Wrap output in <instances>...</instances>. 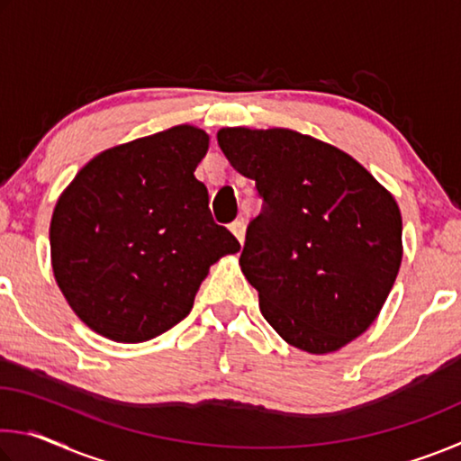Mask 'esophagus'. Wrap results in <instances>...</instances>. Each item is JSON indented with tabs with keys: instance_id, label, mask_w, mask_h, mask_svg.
Here are the masks:
<instances>
[{
	"instance_id": "1",
	"label": "esophagus",
	"mask_w": 461,
	"mask_h": 461,
	"mask_svg": "<svg viewBox=\"0 0 461 461\" xmlns=\"http://www.w3.org/2000/svg\"><path fill=\"white\" fill-rule=\"evenodd\" d=\"M230 230H231L233 236H236V240L240 241V244H244V238H246V223H244V220L233 221L230 225Z\"/></svg>"
}]
</instances>
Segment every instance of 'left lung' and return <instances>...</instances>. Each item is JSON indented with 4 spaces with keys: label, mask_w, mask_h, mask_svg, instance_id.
<instances>
[{
    "label": "left lung",
    "mask_w": 461,
    "mask_h": 461,
    "mask_svg": "<svg viewBox=\"0 0 461 461\" xmlns=\"http://www.w3.org/2000/svg\"><path fill=\"white\" fill-rule=\"evenodd\" d=\"M217 144L264 199L240 256L264 319L303 352H338L374 323L399 275L394 197L352 156L294 130L221 128Z\"/></svg>",
    "instance_id": "left-lung-1"
}]
</instances>
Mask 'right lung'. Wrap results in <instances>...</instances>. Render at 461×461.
<instances>
[{"label": "right lung", "instance_id": "obj_1", "mask_svg": "<svg viewBox=\"0 0 461 461\" xmlns=\"http://www.w3.org/2000/svg\"><path fill=\"white\" fill-rule=\"evenodd\" d=\"M209 136L175 126L107 148L60 193L50 260L75 315L104 338L140 343L191 313L209 267L240 241L194 178Z\"/></svg>", "mask_w": 461, "mask_h": 461}]
</instances>
